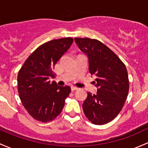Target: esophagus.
Instances as JSON below:
<instances>
[{"instance_id": "obj_1", "label": "esophagus", "mask_w": 148, "mask_h": 148, "mask_svg": "<svg viewBox=\"0 0 148 148\" xmlns=\"http://www.w3.org/2000/svg\"><path fill=\"white\" fill-rule=\"evenodd\" d=\"M78 89V88L76 86H71V91H76V90Z\"/></svg>"}]
</instances>
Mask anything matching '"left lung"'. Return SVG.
<instances>
[{"label":"left lung","instance_id":"obj_1","mask_svg":"<svg viewBox=\"0 0 148 148\" xmlns=\"http://www.w3.org/2000/svg\"><path fill=\"white\" fill-rule=\"evenodd\" d=\"M76 44L88 58V71L96 75L93 83L96 94L87 92L84 112L96 125L113 120L122 110L129 90L128 75L125 64L113 51L100 41L90 38H74Z\"/></svg>","mask_w":148,"mask_h":148}]
</instances>
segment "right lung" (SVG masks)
I'll return each instance as SVG.
<instances>
[{
	"mask_svg": "<svg viewBox=\"0 0 148 148\" xmlns=\"http://www.w3.org/2000/svg\"><path fill=\"white\" fill-rule=\"evenodd\" d=\"M72 42L71 37H66L42 45L29 56L18 72L20 99L29 114L37 121L49 122L55 119L71 92L69 86H59L49 79L54 78V65Z\"/></svg>",
	"mask_w": 148,
	"mask_h": 148,
	"instance_id": "right-lung-1",
	"label": "right lung"
}]
</instances>
